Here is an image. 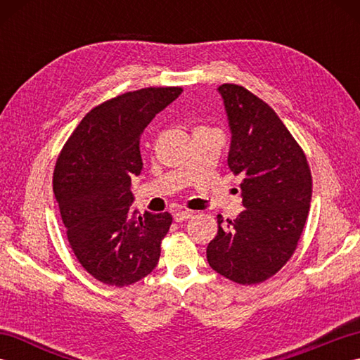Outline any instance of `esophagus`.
Returning a JSON list of instances; mask_svg holds the SVG:
<instances>
[{"label":"esophagus","instance_id":"1","mask_svg":"<svg viewBox=\"0 0 360 360\" xmlns=\"http://www.w3.org/2000/svg\"><path fill=\"white\" fill-rule=\"evenodd\" d=\"M190 217H193V212H190V210L176 212V213H174V221H176V223H182V221L188 219Z\"/></svg>","mask_w":360,"mask_h":360}]
</instances>
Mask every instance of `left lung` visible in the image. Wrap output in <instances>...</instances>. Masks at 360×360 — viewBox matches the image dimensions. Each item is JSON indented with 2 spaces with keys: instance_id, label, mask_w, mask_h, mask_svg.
Wrapping results in <instances>:
<instances>
[{
  "instance_id": "1",
  "label": "left lung",
  "mask_w": 360,
  "mask_h": 360,
  "mask_svg": "<svg viewBox=\"0 0 360 360\" xmlns=\"http://www.w3.org/2000/svg\"><path fill=\"white\" fill-rule=\"evenodd\" d=\"M232 133L229 168L240 174L244 210L221 227L207 246L213 271L240 285L277 274L292 257L307 223L312 178L300 145L269 105L240 85L224 83Z\"/></svg>"
}]
</instances>
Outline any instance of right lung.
<instances>
[{
  "label": "right lung",
  "mask_w": 360,
  "mask_h": 360,
  "mask_svg": "<svg viewBox=\"0 0 360 360\" xmlns=\"http://www.w3.org/2000/svg\"><path fill=\"white\" fill-rule=\"evenodd\" d=\"M182 88H143L91 110L53 170V195L79 263L105 285L128 286L155 269L172 215L133 209L131 178L142 172L145 127Z\"/></svg>",
  "instance_id": "right-lung-1"
}]
</instances>
